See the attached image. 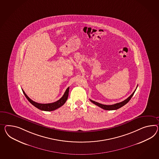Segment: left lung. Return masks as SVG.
<instances>
[{
	"label": "left lung",
	"instance_id": "left-lung-1",
	"mask_svg": "<svg viewBox=\"0 0 159 159\" xmlns=\"http://www.w3.org/2000/svg\"><path fill=\"white\" fill-rule=\"evenodd\" d=\"M137 87H138V86H137ZM136 89H135V90L134 91V92H133V93L131 94L129 98H126L125 100H124V101H123V102H118V103H116V104H112V105H104V104H100V103H98V102H94V101H93V100H90V102H93V103L95 105L98 106L99 107L102 108L104 109V110H118V109H119V108H121V107H123V106H125V104H126L128 102L130 101V100L131 98H132V96H133V94H134L135 92Z\"/></svg>",
	"mask_w": 159,
	"mask_h": 159
}]
</instances>
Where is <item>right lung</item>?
<instances>
[{
    "instance_id": "right-lung-1",
    "label": "right lung",
    "mask_w": 159,
    "mask_h": 159,
    "mask_svg": "<svg viewBox=\"0 0 159 159\" xmlns=\"http://www.w3.org/2000/svg\"><path fill=\"white\" fill-rule=\"evenodd\" d=\"M22 92L24 94L25 97L28 99L29 102H30L33 106H34L35 107L37 108L39 110H42V111H52L53 110H57L63 106L65 103L66 100H67L68 96H69V87L67 88L66 90L65 93L63 96L61 97L59 100L57 102H52V103H48V104H41V103H38L36 102L33 101L31 100L28 96L25 93L24 91L22 90Z\"/></svg>"
}]
</instances>
